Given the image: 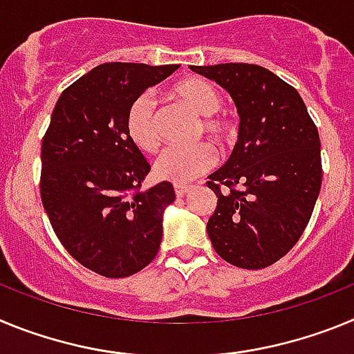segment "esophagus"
<instances>
[{"mask_svg":"<svg viewBox=\"0 0 354 354\" xmlns=\"http://www.w3.org/2000/svg\"><path fill=\"white\" fill-rule=\"evenodd\" d=\"M189 192H192V186H180V184H177V186H175V195L177 196H184V195H187Z\"/></svg>","mask_w":354,"mask_h":354,"instance_id":"1","label":"esophagus"}]
</instances>
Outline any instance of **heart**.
<instances>
[{"label": "heart", "instance_id": "1", "mask_svg": "<svg viewBox=\"0 0 354 354\" xmlns=\"http://www.w3.org/2000/svg\"><path fill=\"white\" fill-rule=\"evenodd\" d=\"M170 97L189 108L202 118V127L214 142H225L230 127L223 118L216 117L221 108V95L212 83L202 77H187L175 83ZM126 131L131 142L143 152H154L159 147V129L156 104L149 95H140L127 109ZM216 162V152L209 143L196 147H170L154 165L158 179L174 184L192 183L200 174L207 171Z\"/></svg>", "mask_w": 354, "mask_h": 354}]
</instances>
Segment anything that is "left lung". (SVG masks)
<instances>
[{
    "mask_svg": "<svg viewBox=\"0 0 354 354\" xmlns=\"http://www.w3.org/2000/svg\"><path fill=\"white\" fill-rule=\"evenodd\" d=\"M232 97L239 136L209 175L218 196L207 234L223 261L262 270L282 259L310 221L321 192V142L298 90L253 64L189 65Z\"/></svg>",
    "mask_w": 354,
    "mask_h": 354,
    "instance_id": "obj_1",
    "label": "left lung"
}]
</instances>
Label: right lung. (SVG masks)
<instances>
[{"label":"right lung","instance_id":"add662e5","mask_svg":"<svg viewBox=\"0 0 354 354\" xmlns=\"http://www.w3.org/2000/svg\"><path fill=\"white\" fill-rule=\"evenodd\" d=\"M179 65L102 64L64 90L42 140L40 196L72 257L106 278L138 273L158 255L171 183L142 187L150 165L127 136V109Z\"/></svg>","mask_w":354,"mask_h":354}]
</instances>
